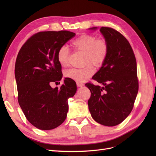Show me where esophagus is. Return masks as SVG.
<instances>
[{"label": "esophagus", "instance_id": "esophagus-1", "mask_svg": "<svg viewBox=\"0 0 156 156\" xmlns=\"http://www.w3.org/2000/svg\"><path fill=\"white\" fill-rule=\"evenodd\" d=\"M77 86L78 87H82L84 86V84L82 83H80V82H77Z\"/></svg>", "mask_w": 156, "mask_h": 156}]
</instances>
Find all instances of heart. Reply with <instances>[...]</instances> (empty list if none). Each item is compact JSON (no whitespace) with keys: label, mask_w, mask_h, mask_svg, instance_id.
I'll return each instance as SVG.
<instances>
[{"label":"heart","mask_w":156,"mask_h":156,"mask_svg":"<svg viewBox=\"0 0 156 156\" xmlns=\"http://www.w3.org/2000/svg\"><path fill=\"white\" fill-rule=\"evenodd\" d=\"M72 46L75 51L84 53L83 61L87 64L83 68H72L65 72L66 77L77 82H84L91 77L94 73V68H99L104 64L108 53V44L105 39L98 38L95 35L83 34L74 40ZM70 51L66 46H61L56 53V58L62 67H66L69 64Z\"/></svg>","instance_id":"obj_1"}]
</instances>
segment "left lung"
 I'll use <instances>...</instances> for the list:
<instances>
[{
	"label": "left lung",
	"instance_id": "left-lung-1",
	"mask_svg": "<svg viewBox=\"0 0 156 156\" xmlns=\"http://www.w3.org/2000/svg\"><path fill=\"white\" fill-rule=\"evenodd\" d=\"M100 30L108 42V53L92 77L103 87L85 84L91 92L88 105L98 123L115 126L123 122L133 109L139 90L136 62L131 46L123 35L110 27H102Z\"/></svg>",
	"mask_w": 156,
	"mask_h": 156
}]
</instances>
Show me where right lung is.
<instances>
[{"mask_svg":"<svg viewBox=\"0 0 156 156\" xmlns=\"http://www.w3.org/2000/svg\"><path fill=\"white\" fill-rule=\"evenodd\" d=\"M75 35L68 30L37 32L19 51L15 66L18 102L28 121L37 129H55L66 119L68 100L76 92V83L65 78L60 88L50 84L62 77L56 53Z\"/></svg>","mask_w":156,"mask_h":156,"instance_id":"right-lung-1","label":"right lung"}]
</instances>
